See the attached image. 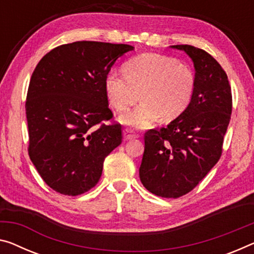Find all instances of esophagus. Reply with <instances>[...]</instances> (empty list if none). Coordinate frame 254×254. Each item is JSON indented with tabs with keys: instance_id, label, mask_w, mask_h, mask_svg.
I'll return each instance as SVG.
<instances>
[{
	"instance_id": "34e87169",
	"label": "esophagus",
	"mask_w": 254,
	"mask_h": 254,
	"mask_svg": "<svg viewBox=\"0 0 254 254\" xmlns=\"http://www.w3.org/2000/svg\"><path fill=\"white\" fill-rule=\"evenodd\" d=\"M136 137H138V135H136L135 132H132L131 129H128V128H126V129H124V138L126 139V140L136 138Z\"/></svg>"
}]
</instances>
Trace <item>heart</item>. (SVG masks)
Instances as JSON below:
<instances>
[{"mask_svg":"<svg viewBox=\"0 0 254 254\" xmlns=\"http://www.w3.org/2000/svg\"><path fill=\"white\" fill-rule=\"evenodd\" d=\"M125 75L109 73L105 92L116 110L126 111L140 99L137 108L120 117V122L135 128H146L159 117L170 122L186 110L192 100L193 70L176 59L145 53L125 64Z\"/></svg>","mask_w":254,"mask_h":254,"instance_id":"b5f03b06","label":"heart"}]
</instances>
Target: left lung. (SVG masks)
<instances>
[{
  "mask_svg": "<svg viewBox=\"0 0 254 254\" xmlns=\"http://www.w3.org/2000/svg\"><path fill=\"white\" fill-rule=\"evenodd\" d=\"M171 48L192 59L194 93L186 110L166 128L145 132L139 178L149 192L177 198L190 192L220 159L232 115V89L225 70L204 50Z\"/></svg>",
  "mask_w": 254,
  "mask_h": 254,
  "instance_id": "1",
  "label": "left lung"
}]
</instances>
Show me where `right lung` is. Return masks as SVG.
I'll list each match as a JSON object with an SVG mask.
<instances>
[{
  "label": "right lung",
  "instance_id": "right-lung-1",
  "mask_svg": "<svg viewBox=\"0 0 254 254\" xmlns=\"http://www.w3.org/2000/svg\"><path fill=\"white\" fill-rule=\"evenodd\" d=\"M134 48L80 41L42 58L27 93L29 158L56 192L76 196L94 187L105 157L122 144V125H105V78L116 60Z\"/></svg>",
  "mask_w": 254,
  "mask_h": 254
}]
</instances>
